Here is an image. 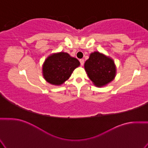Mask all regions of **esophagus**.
<instances>
[{
	"instance_id": "1",
	"label": "esophagus",
	"mask_w": 148,
	"mask_h": 148,
	"mask_svg": "<svg viewBox=\"0 0 148 148\" xmlns=\"http://www.w3.org/2000/svg\"><path fill=\"white\" fill-rule=\"evenodd\" d=\"M79 62H80V64L81 65H83L84 64V60L83 59H80L79 60Z\"/></svg>"
}]
</instances>
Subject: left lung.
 <instances>
[{
  "mask_svg": "<svg viewBox=\"0 0 148 148\" xmlns=\"http://www.w3.org/2000/svg\"><path fill=\"white\" fill-rule=\"evenodd\" d=\"M84 69L95 86L101 87L111 82L116 76L114 62L111 58L95 51L84 63Z\"/></svg>",
  "mask_w": 148,
  "mask_h": 148,
  "instance_id": "obj_1",
  "label": "left lung"
}]
</instances>
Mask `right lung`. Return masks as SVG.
<instances>
[{"label":"right lung","mask_w":148,"mask_h":148,"mask_svg":"<svg viewBox=\"0 0 148 148\" xmlns=\"http://www.w3.org/2000/svg\"><path fill=\"white\" fill-rule=\"evenodd\" d=\"M79 65L77 58L67 53H55L48 56L44 63V78L53 85H60L70 77L72 72Z\"/></svg>","instance_id":"obj_1"}]
</instances>
